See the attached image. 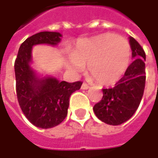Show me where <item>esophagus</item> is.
Segmentation results:
<instances>
[{
	"mask_svg": "<svg viewBox=\"0 0 158 158\" xmlns=\"http://www.w3.org/2000/svg\"><path fill=\"white\" fill-rule=\"evenodd\" d=\"M81 88H82V89H88L89 87V85L87 84V83L83 82V83L82 84V87H81Z\"/></svg>",
	"mask_w": 158,
	"mask_h": 158,
	"instance_id": "obj_1",
	"label": "esophagus"
}]
</instances>
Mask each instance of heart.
Returning <instances> with one entry per match:
<instances>
[{
	"label": "heart",
	"mask_w": 158,
	"mask_h": 158,
	"mask_svg": "<svg viewBox=\"0 0 158 158\" xmlns=\"http://www.w3.org/2000/svg\"><path fill=\"white\" fill-rule=\"evenodd\" d=\"M130 57L131 46L127 40L116 34L105 33L80 41L68 65L78 71L82 65L88 64L89 74L95 82L112 85L126 72Z\"/></svg>",
	"instance_id": "1"
}]
</instances>
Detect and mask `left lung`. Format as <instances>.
<instances>
[{
  "instance_id": "8db88e82",
  "label": "left lung",
  "mask_w": 158,
  "mask_h": 158,
  "mask_svg": "<svg viewBox=\"0 0 158 158\" xmlns=\"http://www.w3.org/2000/svg\"><path fill=\"white\" fill-rule=\"evenodd\" d=\"M129 43L135 60L113 88L102 89L103 98L93 107L96 116L101 121L112 126L122 124L134 115L145 88L146 54L133 37H129Z\"/></svg>"
}]
</instances>
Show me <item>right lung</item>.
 Instances as JSON below:
<instances>
[{"instance_id": "1", "label": "right lung", "mask_w": 158, "mask_h": 158, "mask_svg": "<svg viewBox=\"0 0 158 158\" xmlns=\"http://www.w3.org/2000/svg\"><path fill=\"white\" fill-rule=\"evenodd\" d=\"M61 34L42 31L28 38L18 50L15 61V89L19 106L28 120L40 128H51L63 121L73 92L81 88V81L59 82L53 77L40 78L31 67L32 46H56Z\"/></svg>"}]
</instances>
